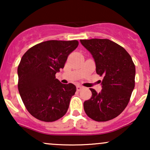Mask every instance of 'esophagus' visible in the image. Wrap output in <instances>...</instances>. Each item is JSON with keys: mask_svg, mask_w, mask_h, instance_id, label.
Wrapping results in <instances>:
<instances>
[{"mask_svg": "<svg viewBox=\"0 0 150 150\" xmlns=\"http://www.w3.org/2000/svg\"><path fill=\"white\" fill-rule=\"evenodd\" d=\"M82 89V87L80 85H77V91H78V92H80L81 89Z\"/></svg>", "mask_w": 150, "mask_h": 150, "instance_id": "esophagus-1", "label": "esophagus"}]
</instances>
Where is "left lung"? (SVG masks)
Returning <instances> with one entry per match:
<instances>
[{
    "instance_id": "obj_1",
    "label": "left lung",
    "mask_w": 150,
    "mask_h": 150,
    "mask_svg": "<svg viewBox=\"0 0 150 150\" xmlns=\"http://www.w3.org/2000/svg\"><path fill=\"white\" fill-rule=\"evenodd\" d=\"M94 58L96 72L103 77L101 92L90 88L84 102L86 114L96 121H107L123 111L135 87V66L124 48L106 39L80 40Z\"/></svg>"
}]
</instances>
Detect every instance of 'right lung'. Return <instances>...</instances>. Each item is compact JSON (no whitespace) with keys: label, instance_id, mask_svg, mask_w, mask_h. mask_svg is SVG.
I'll list each match as a JSON object with an SVG mask.
<instances>
[{"label":"right lung","instance_id":"add662e5","mask_svg":"<svg viewBox=\"0 0 150 150\" xmlns=\"http://www.w3.org/2000/svg\"><path fill=\"white\" fill-rule=\"evenodd\" d=\"M78 44L77 40L46 41L32 46L22 57L18 68V90L27 110L38 120L55 121L68 111L76 87L62 84L56 73L64 68Z\"/></svg>","mask_w":150,"mask_h":150}]
</instances>
